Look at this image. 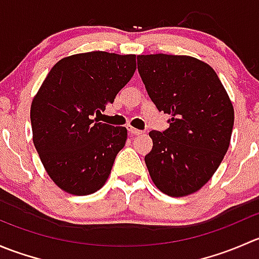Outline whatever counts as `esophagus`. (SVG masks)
<instances>
[{"mask_svg":"<svg viewBox=\"0 0 259 259\" xmlns=\"http://www.w3.org/2000/svg\"><path fill=\"white\" fill-rule=\"evenodd\" d=\"M127 132H129L132 135H139L143 133L142 130H138V129H135V127H132V126H127Z\"/></svg>","mask_w":259,"mask_h":259,"instance_id":"esophagus-1","label":"esophagus"}]
</instances>
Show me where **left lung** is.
<instances>
[{"mask_svg": "<svg viewBox=\"0 0 259 259\" xmlns=\"http://www.w3.org/2000/svg\"><path fill=\"white\" fill-rule=\"evenodd\" d=\"M138 70L149 98L170 115L164 132L151 130L145 155L151 180L170 197L199 190L221 165L231 143L234 110L218 75L184 55H139Z\"/></svg>", "mask_w": 259, "mask_h": 259, "instance_id": "1", "label": "left lung"}]
</instances>
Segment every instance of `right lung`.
<instances>
[{
	"mask_svg": "<svg viewBox=\"0 0 259 259\" xmlns=\"http://www.w3.org/2000/svg\"><path fill=\"white\" fill-rule=\"evenodd\" d=\"M135 55L93 51L60 60L31 104L33 144L65 192L89 195L105 184L127 130L93 119L113 104L137 70Z\"/></svg>",
	"mask_w": 259,
	"mask_h": 259,
	"instance_id": "add662e5",
	"label": "right lung"
}]
</instances>
